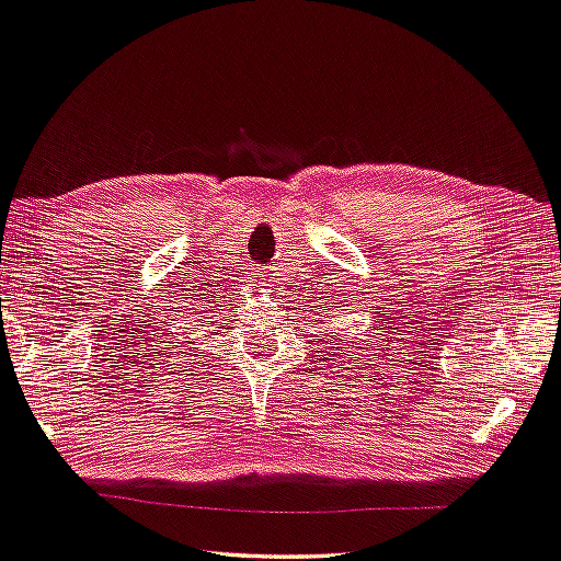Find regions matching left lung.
<instances>
[{"label": "left lung", "mask_w": 561, "mask_h": 561, "mask_svg": "<svg viewBox=\"0 0 561 561\" xmlns=\"http://www.w3.org/2000/svg\"><path fill=\"white\" fill-rule=\"evenodd\" d=\"M340 355H343V353H340Z\"/></svg>", "instance_id": "left-lung-1"}]
</instances>
